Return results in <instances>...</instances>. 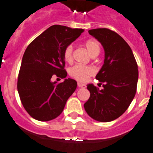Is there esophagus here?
<instances>
[{
	"label": "esophagus",
	"instance_id": "obj_1",
	"mask_svg": "<svg viewBox=\"0 0 153 153\" xmlns=\"http://www.w3.org/2000/svg\"><path fill=\"white\" fill-rule=\"evenodd\" d=\"M78 86L79 88H86V85L82 84L81 82H78Z\"/></svg>",
	"mask_w": 153,
	"mask_h": 153
}]
</instances>
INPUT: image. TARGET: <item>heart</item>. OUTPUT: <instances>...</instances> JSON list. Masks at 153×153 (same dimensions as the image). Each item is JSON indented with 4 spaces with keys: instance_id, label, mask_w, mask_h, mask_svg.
I'll use <instances>...</instances> for the list:
<instances>
[{
    "instance_id": "obj_1",
    "label": "heart",
    "mask_w": 153,
    "mask_h": 153,
    "mask_svg": "<svg viewBox=\"0 0 153 153\" xmlns=\"http://www.w3.org/2000/svg\"><path fill=\"white\" fill-rule=\"evenodd\" d=\"M86 48L91 56L95 57L100 52V45L97 40H88L85 44ZM73 45H68L64 49L63 57L67 62H71L73 59ZM95 70L92 66L75 65L69 68V75L78 82H84L88 80L91 76L95 75Z\"/></svg>"
}]
</instances>
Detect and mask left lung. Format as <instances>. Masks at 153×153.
Wrapping results in <instances>:
<instances>
[{
    "label": "left lung",
    "instance_id": "8db88e82",
    "mask_svg": "<svg viewBox=\"0 0 153 153\" xmlns=\"http://www.w3.org/2000/svg\"><path fill=\"white\" fill-rule=\"evenodd\" d=\"M88 33L104 48V65L95 77L103 88L88 85L90 97L84 108L93 119L107 123L123 115L133 100L139 78L138 65L129 45L116 32L97 28Z\"/></svg>",
    "mask_w": 153,
    "mask_h": 153
}]
</instances>
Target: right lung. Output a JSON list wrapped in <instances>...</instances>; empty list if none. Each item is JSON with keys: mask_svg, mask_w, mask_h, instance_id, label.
Returning <instances> with one entry per match:
<instances>
[{"mask_svg": "<svg viewBox=\"0 0 153 153\" xmlns=\"http://www.w3.org/2000/svg\"><path fill=\"white\" fill-rule=\"evenodd\" d=\"M83 31L84 29L53 25L25 50L18 74V91L24 108L34 119L47 122L57 118L76 89L74 79L57 83L51 78H66L64 49Z\"/></svg>", "mask_w": 153, "mask_h": 153, "instance_id": "right-lung-1", "label": "right lung"}]
</instances>
